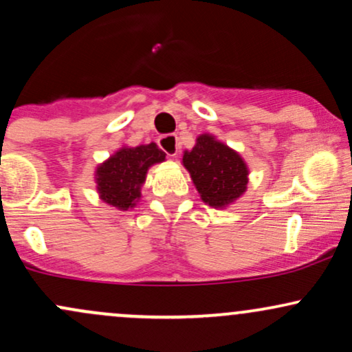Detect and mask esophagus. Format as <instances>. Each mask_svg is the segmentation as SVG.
<instances>
[{
    "mask_svg": "<svg viewBox=\"0 0 352 352\" xmlns=\"http://www.w3.org/2000/svg\"><path fill=\"white\" fill-rule=\"evenodd\" d=\"M159 145L168 157H175L179 152V137L175 134H165L159 139Z\"/></svg>",
    "mask_w": 352,
    "mask_h": 352,
    "instance_id": "34e87169",
    "label": "esophagus"
}]
</instances>
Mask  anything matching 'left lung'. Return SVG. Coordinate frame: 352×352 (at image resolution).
<instances>
[{
    "mask_svg": "<svg viewBox=\"0 0 352 352\" xmlns=\"http://www.w3.org/2000/svg\"><path fill=\"white\" fill-rule=\"evenodd\" d=\"M182 160L201 200L210 207L223 208L243 195L248 184L246 164L235 151L218 142L213 135H200L195 147L184 152Z\"/></svg>",
    "mask_w": 352,
    "mask_h": 352,
    "instance_id": "obj_1",
    "label": "left lung"
}]
</instances>
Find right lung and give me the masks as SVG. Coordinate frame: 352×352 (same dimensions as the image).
Returning <instances> with one entry per match:
<instances>
[{
	"label": "right lung",
	"instance_id": "right-lung-1",
	"mask_svg": "<svg viewBox=\"0 0 352 352\" xmlns=\"http://www.w3.org/2000/svg\"><path fill=\"white\" fill-rule=\"evenodd\" d=\"M164 160L165 153L153 142L117 151L96 170L100 199L119 210L135 207L148 167Z\"/></svg>",
	"mask_w": 352,
	"mask_h": 352
}]
</instances>
